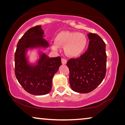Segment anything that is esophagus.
I'll use <instances>...</instances> for the list:
<instances>
[{"label":"esophagus","instance_id":"1","mask_svg":"<svg viewBox=\"0 0 125 125\" xmlns=\"http://www.w3.org/2000/svg\"><path fill=\"white\" fill-rule=\"evenodd\" d=\"M61 62H62V64L63 65H65L66 64V62H67V60H66V59H64V58H62V59H61Z\"/></svg>","mask_w":125,"mask_h":125}]
</instances>
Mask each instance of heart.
<instances>
[{
    "instance_id": "heart-1",
    "label": "heart",
    "mask_w": 125,
    "mask_h": 125,
    "mask_svg": "<svg viewBox=\"0 0 125 125\" xmlns=\"http://www.w3.org/2000/svg\"><path fill=\"white\" fill-rule=\"evenodd\" d=\"M88 40L84 34L64 31L57 34L55 42H52L51 46L54 50H57L59 47H65L66 54L69 57H76L84 52Z\"/></svg>"
}]
</instances>
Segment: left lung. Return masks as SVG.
<instances>
[{
  "label": "left lung",
  "mask_w": 125,
  "mask_h": 125,
  "mask_svg": "<svg viewBox=\"0 0 125 125\" xmlns=\"http://www.w3.org/2000/svg\"><path fill=\"white\" fill-rule=\"evenodd\" d=\"M88 50L80 57L71 59L66 65L69 69V83L73 91L88 93L103 81L106 72V44L95 33L88 34Z\"/></svg>",
  "instance_id": "8db88e82"
}]
</instances>
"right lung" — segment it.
<instances>
[{
  "instance_id": "obj_1",
  "label": "right lung",
  "mask_w": 125,
  "mask_h": 125,
  "mask_svg": "<svg viewBox=\"0 0 125 125\" xmlns=\"http://www.w3.org/2000/svg\"><path fill=\"white\" fill-rule=\"evenodd\" d=\"M44 33L41 25L29 29L18 42L15 54L17 80L25 91L36 95L51 92L52 78L61 65L60 57L50 58L42 52H39L35 64L29 63L26 56L28 49L48 47V42L43 39Z\"/></svg>"
}]
</instances>
